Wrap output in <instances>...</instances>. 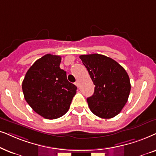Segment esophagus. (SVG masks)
Segmentation results:
<instances>
[{
	"label": "esophagus",
	"instance_id": "esophagus-1",
	"mask_svg": "<svg viewBox=\"0 0 156 156\" xmlns=\"http://www.w3.org/2000/svg\"><path fill=\"white\" fill-rule=\"evenodd\" d=\"M75 85H76V86H77V87H78V85H79V83H78V80H77V81L75 83Z\"/></svg>",
	"mask_w": 156,
	"mask_h": 156
}]
</instances>
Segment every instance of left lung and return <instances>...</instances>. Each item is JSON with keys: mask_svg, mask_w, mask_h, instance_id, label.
Here are the masks:
<instances>
[{"mask_svg": "<svg viewBox=\"0 0 156 156\" xmlns=\"http://www.w3.org/2000/svg\"><path fill=\"white\" fill-rule=\"evenodd\" d=\"M95 85L94 93L87 98L90 110L101 118L117 115L127 103L130 91L129 76L126 70L111 58L101 54L81 55Z\"/></svg>", "mask_w": 156, "mask_h": 156, "instance_id": "8db88e82", "label": "left lung"}]
</instances>
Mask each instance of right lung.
I'll use <instances>...</instances> for the list:
<instances>
[{
    "label": "right lung",
    "mask_w": 156,
    "mask_h": 156,
    "mask_svg": "<svg viewBox=\"0 0 156 156\" xmlns=\"http://www.w3.org/2000/svg\"><path fill=\"white\" fill-rule=\"evenodd\" d=\"M61 57L46 54L27 71L22 83L24 98L38 115L46 119L58 118L67 113L77 87L67 80L60 68Z\"/></svg>",
    "instance_id": "right-lung-1"
}]
</instances>
